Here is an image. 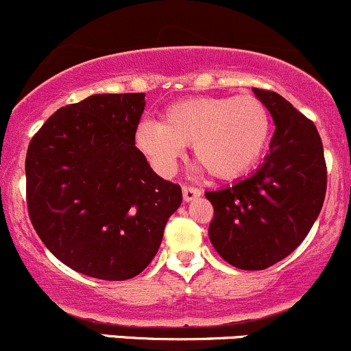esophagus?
Here are the masks:
<instances>
[{
  "mask_svg": "<svg viewBox=\"0 0 351 351\" xmlns=\"http://www.w3.org/2000/svg\"><path fill=\"white\" fill-rule=\"evenodd\" d=\"M182 196H184V201H193L201 196V189H197V187H193V186H184Z\"/></svg>",
  "mask_w": 351,
  "mask_h": 351,
  "instance_id": "esophagus-1",
  "label": "esophagus"
}]
</instances>
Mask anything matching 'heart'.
Listing matches in <instances>:
<instances>
[{"mask_svg":"<svg viewBox=\"0 0 351 351\" xmlns=\"http://www.w3.org/2000/svg\"><path fill=\"white\" fill-rule=\"evenodd\" d=\"M270 136V113L254 95L187 97L165 108L162 123L143 121L136 147L162 174L176 171L186 145L216 179L247 174Z\"/></svg>","mask_w":351,"mask_h":351,"instance_id":"heart-1","label":"heart"}]
</instances>
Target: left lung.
<instances>
[{"label": "left lung", "mask_w": 351, "mask_h": 351, "mask_svg": "<svg viewBox=\"0 0 351 351\" xmlns=\"http://www.w3.org/2000/svg\"><path fill=\"white\" fill-rule=\"evenodd\" d=\"M254 93L276 123L269 154L250 177L206 193L215 208L209 240L241 270H263L292 254L326 196V162L314 123L277 93Z\"/></svg>", "instance_id": "obj_1"}]
</instances>
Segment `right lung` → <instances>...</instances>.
I'll list each match as a JSON object with an SVG mask.
<instances>
[{"mask_svg": "<svg viewBox=\"0 0 351 351\" xmlns=\"http://www.w3.org/2000/svg\"><path fill=\"white\" fill-rule=\"evenodd\" d=\"M143 110V93L89 96L57 110L28 145L32 225L60 262L95 279L138 276L182 202L179 184L135 147Z\"/></svg>", "mask_w": 351, "mask_h": 351, "instance_id": "1", "label": "right lung"}]
</instances>
